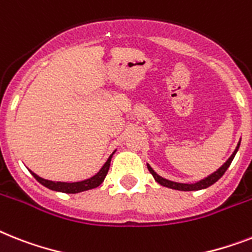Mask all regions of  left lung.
I'll return each mask as SVG.
<instances>
[{"mask_svg":"<svg viewBox=\"0 0 252 252\" xmlns=\"http://www.w3.org/2000/svg\"><path fill=\"white\" fill-rule=\"evenodd\" d=\"M238 147H239V142H238V145H237V149L232 154V157H230V158H229L228 160H226L225 163H224V164H222L221 167L218 169V171H216V172H214L212 175L208 176V177H206V179H203V180H200V181H198V183H195V184L173 183V181L165 180V179H163V177H160L159 175H157V173L153 171V168H151L150 165H147V168H149L150 173L155 179V181L160 184L161 186H165V188H171V189H175V190H183V191H193V190L206 189V188H208V186L214 185V184L216 183V181H218V180L220 179L222 175H224V173H225V171L228 169V167L230 165V163H232L233 158H234V155H236L237 150H238Z\"/></svg>","mask_w":252,"mask_h":252,"instance_id":"8db88e82","label":"left lung"}]
</instances>
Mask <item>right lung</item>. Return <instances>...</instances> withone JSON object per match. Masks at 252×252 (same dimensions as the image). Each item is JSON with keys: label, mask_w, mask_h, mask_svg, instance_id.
Segmentation results:
<instances>
[{"label": "right lung", "mask_w": 252, "mask_h": 252, "mask_svg": "<svg viewBox=\"0 0 252 252\" xmlns=\"http://www.w3.org/2000/svg\"><path fill=\"white\" fill-rule=\"evenodd\" d=\"M111 158H112V155L107 159L105 165L99 169V172H98L97 175H94L93 177H91V179L84 180V181H79V183H55V181H49V180L41 179V177H38V176L33 172H31V173L33 175V177L37 180L38 183L42 184V185L46 186V188H49V189L55 190V191H62V193L75 194V193H80V191H85V190L94 189V188H97V186L101 185L108 172L110 163H111Z\"/></svg>", "instance_id": "add662e5"}]
</instances>
